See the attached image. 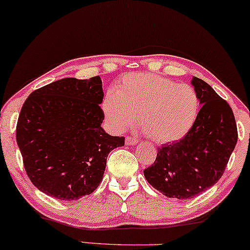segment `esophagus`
Segmentation results:
<instances>
[{
  "instance_id": "1",
  "label": "esophagus",
  "mask_w": 250,
  "mask_h": 250,
  "mask_svg": "<svg viewBox=\"0 0 250 250\" xmlns=\"http://www.w3.org/2000/svg\"><path fill=\"white\" fill-rule=\"evenodd\" d=\"M138 143V140L134 137H125V144L127 145H136Z\"/></svg>"
}]
</instances>
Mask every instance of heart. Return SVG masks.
Masks as SVG:
<instances>
[{
    "mask_svg": "<svg viewBox=\"0 0 250 250\" xmlns=\"http://www.w3.org/2000/svg\"><path fill=\"white\" fill-rule=\"evenodd\" d=\"M200 105V97L190 85L141 72L125 76L116 92L106 94L103 109L115 131L134 127L140 116L142 131L165 144L181 140L191 130Z\"/></svg>",
    "mask_w": 250,
    "mask_h": 250,
    "instance_id": "b5f03b06",
    "label": "heart"
}]
</instances>
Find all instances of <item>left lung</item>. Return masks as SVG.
<instances>
[{"instance_id":"left-lung-1","label":"left lung","mask_w":250,"mask_h":250,"mask_svg":"<svg viewBox=\"0 0 250 250\" xmlns=\"http://www.w3.org/2000/svg\"><path fill=\"white\" fill-rule=\"evenodd\" d=\"M192 86L201 109L194 127L178 142L158 147L157 158L144 169L147 182L169 198L189 200L216 185L222 178L238 142L230 106L200 78Z\"/></svg>"}]
</instances>
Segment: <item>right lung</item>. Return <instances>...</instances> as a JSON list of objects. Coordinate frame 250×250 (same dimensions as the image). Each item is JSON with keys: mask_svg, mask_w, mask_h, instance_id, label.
<instances>
[{"mask_svg": "<svg viewBox=\"0 0 250 250\" xmlns=\"http://www.w3.org/2000/svg\"><path fill=\"white\" fill-rule=\"evenodd\" d=\"M103 99V82L96 76L53 82L25 100L16 140L26 174L39 190L74 201L100 185L108 153L125 145V137L102 128Z\"/></svg>", "mask_w": 250, "mask_h": 250, "instance_id": "add662e5", "label": "right lung"}]
</instances>
